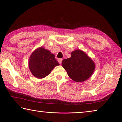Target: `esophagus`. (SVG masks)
Instances as JSON below:
<instances>
[{"mask_svg": "<svg viewBox=\"0 0 122 122\" xmlns=\"http://www.w3.org/2000/svg\"><path fill=\"white\" fill-rule=\"evenodd\" d=\"M62 61V58H59V59H58V62H59V63H60V64H61Z\"/></svg>", "mask_w": 122, "mask_h": 122, "instance_id": "esophagus-1", "label": "esophagus"}]
</instances>
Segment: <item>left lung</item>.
Returning <instances> with one entry per match:
<instances>
[{
    "label": "left lung",
    "instance_id": "8db88e82",
    "mask_svg": "<svg viewBox=\"0 0 122 122\" xmlns=\"http://www.w3.org/2000/svg\"><path fill=\"white\" fill-rule=\"evenodd\" d=\"M71 56L62 61V66L70 78L75 82H83L93 74L95 64L83 51L77 49L71 53Z\"/></svg>",
    "mask_w": 122,
    "mask_h": 122
}]
</instances>
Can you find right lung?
<instances>
[{"mask_svg":"<svg viewBox=\"0 0 122 122\" xmlns=\"http://www.w3.org/2000/svg\"><path fill=\"white\" fill-rule=\"evenodd\" d=\"M59 65L54 54L43 47H40L33 51L28 61L29 70L33 75L39 79L50 74L54 67Z\"/></svg>","mask_w":122,"mask_h":122,"instance_id":"1","label":"right lung"}]
</instances>
